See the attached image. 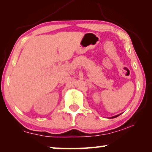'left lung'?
<instances>
[{
  "mask_svg": "<svg viewBox=\"0 0 152 152\" xmlns=\"http://www.w3.org/2000/svg\"><path fill=\"white\" fill-rule=\"evenodd\" d=\"M121 115V114H120ZM115 115V116H114V117H110V118H111V119H113V118H115V117H117L118 116H119V115Z\"/></svg>",
  "mask_w": 152,
  "mask_h": 152,
  "instance_id": "8db88e82",
  "label": "left lung"
}]
</instances>
